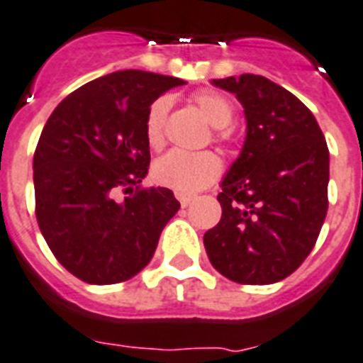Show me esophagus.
<instances>
[{"label": "esophagus", "instance_id": "esophagus-1", "mask_svg": "<svg viewBox=\"0 0 363 363\" xmlns=\"http://www.w3.org/2000/svg\"><path fill=\"white\" fill-rule=\"evenodd\" d=\"M175 196H177V199H179V203H181L182 207H188V205L191 203V199H194V196H188V194H179V191H177Z\"/></svg>", "mask_w": 363, "mask_h": 363}]
</instances>
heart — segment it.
<instances>
[{
    "instance_id": "1",
    "label": "heart",
    "mask_w": 363,
    "mask_h": 363,
    "mask_svg": "<svg viewBox=\"0 0 363 363\" xmlns=\"http://www.w3.org/2000/svg\"><path fill=\"white\" fill-rule=\"evenodd\" d=\"M194 100L201 113L205 115V119L214 128H225L231 125L235 117V106L228 96L214 93V91H205L194 96ZM169 106H172L169 96H160L147 110L145 138L147 143L155 149L164 143V125H166ZM220 172H222V160L211 151H169L158 158L152 167L156 182L179 194H194V191L207 188L216 181Z\"/></svg>"
}]
</instances>
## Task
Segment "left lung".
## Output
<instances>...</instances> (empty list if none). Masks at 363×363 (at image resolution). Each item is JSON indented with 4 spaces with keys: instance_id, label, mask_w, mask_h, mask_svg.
<instances>
[{
    "instance_id": "8db88e82",
    "label": "left lung",
    "mask_w": 363,
    "mask_h": 363,
    "mask_svg": "<svg viewBox=\"0 0 363 363\" xmlns=\"http://www.w3.org/2000/svg\"><path fill=\"white\" fill-rule=\"evenodd\" d=\"M242 104V151L222 181V220L203 237L212 267L231 281L287 278L313 250L328 211L330 155L313 113L264 76L212 79Z\"/></svg>"
}]
</instances>
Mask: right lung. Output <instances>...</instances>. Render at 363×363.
Masks as SVG:
<instances>
[{"label":"right lung","mask_w":363,"mask_h":363,"mask_svg":"<svg viewBox=\"0 0 363 363\" xmlns=\"http://www.w3.org/2000/svg\"><path fill=\"white\" fill-rule=\"evenodd\" d=\"M186 82L117 70L70 93L50 115L33 156L37 222L59 263L85 284L134 278L181 208L172 190H140L149 172L145 117ZM121 191L129 196L118 199Z\"/></svg>","instance_id":"obj_1"}]
</instances>
